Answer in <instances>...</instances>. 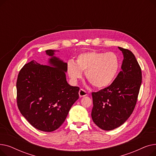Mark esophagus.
<instances>
[{
  "mask_svg": "<svg viewBox=\"0 0 156 156\" xmlns=\"http://www.w3.org/2000/svg\"><path fill=\"white\" fill-rule=\"evenodd\" d=\"M87 95V93L86 91H85L83 89H80V91H79V96L80 97H85Z\"/></svg>",
  "mask_w": 156,
  "mask_h": 156,
  "instance_id": "1",
  "label": "esophagus"
}]
</instances>
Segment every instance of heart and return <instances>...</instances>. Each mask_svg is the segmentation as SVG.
<instances>
[{"label":"heart","mask_w":156,"mask_h":156,"mask_svg":"<svg viewBox=\"0 0 156 156\" xmlns=\"http://www.w3.org/2000/svg\"><path fill=\"white\" fill-rule=\"evenodd\" d=\"M119 68V60L114 52L89 51L80 54L75 61L67 63V73L73 82L82 77L85 72L87 80L97 88L109 86Z\"/></svg>","instance_id":"b5f03b06"}]
</instances>
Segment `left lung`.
<instances>
[{"instance_id": "left-lung-1", "label": "left lung", "mask_w": 156, "mask_h": 156, "mask_svg": "<svg viewBox=\"0 0 156 156\" xmlns=\"http://www.w3.org/2000/svg\"><path fill=\"white\" fill-rule=\"evenodd\" d=\"M118 48L123 55L121 71L109 87L92 94L93 121L107 131L120 126L129 118L142 83L141 68L134 54L128 49Z\"/></svg>"}]
</instances>
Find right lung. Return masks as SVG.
Wrapping results in <instances>:
<instances>
[{
    "label": "right lung",
    "instance_id": "1",
    "mask_svg": "<svg viewBox=\"0 0 156 156\" xmlns=\"http://www.w3.org/2000/svg\"><path fill=\"white\" fill-rule=\"evenodd\" d=\"M57 51H45L48 66L34 60L26 64L16 83L20 112L34 128L46 132L61 126L79 98L80 88L68 84L67 63L55 56Z\"/></svg>",
    "mask_w": 156,
    "mask_h": 156
}]
</instances>
